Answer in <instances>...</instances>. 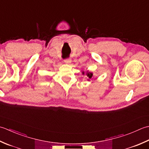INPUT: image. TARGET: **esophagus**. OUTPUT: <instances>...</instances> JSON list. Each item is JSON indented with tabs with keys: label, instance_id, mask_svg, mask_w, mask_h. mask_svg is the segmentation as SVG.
<instances>
[{
	"label": "esophagus",
	"instance_id": "esophagus-1",
	"mask_svg": "<svg viewBox=\"0 0 149 149\" xmlns=\"http://www.w3.org/2000/svg\"><path fill=\"white\" fill-rule=\"evenodd\" d=\"M64 62L66 63H69L71 62V58H65L64 60Z\"/></svg>",
	"mask_w": 149,
	"mask_h": 149
}]
</instances>
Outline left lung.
Listing matches in <instances>:
<instances>
[{
    "label": "left lung",
    "mask_w": 149,
    "mask_h": 149,
    "mask_svg": "<svg viewBox=\"0 0 149 149\" xmlns=\"http://www.w3.org/2000/svg\"><path fill=\"white\" fill-rule=\"evenodd\" d=\"M87 77H88V78H92V77H93V73L92 72H89V73H87Z\"/></svg>",
    "instance_id": "8db88e82"
}]
</instances>
